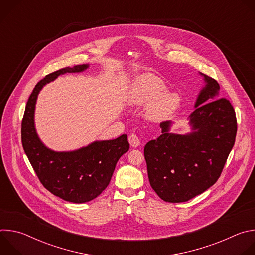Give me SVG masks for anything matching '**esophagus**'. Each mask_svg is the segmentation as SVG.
Instances as JSON below:
<instances>
[{"instance_id":"esophagus-1","label":"esophagus","mask_w":255,"mask_h":255,"mask_svg":"<svg viewBox=\"0 0 255 255\" xmlns=\"http://www.w3.org/2000/svg\"><path fill=\"white\" fill-rule=\"evenodd\" d=\"M129 143L132 147H138L140 145V139L136 134H131L128 138Z\"/></svg>"}]
</instances>
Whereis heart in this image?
Listing matches in <instances>:
<instances>
[{"instance_id":"obj_1","label":"heart","mask_w":255,"mask_h":255,"mask_svg":"<svg viewBox=\"0 0 255 255\" xmlns=\"http://www.w3.org/2000/svg\"><path fill=\"white\" fill-rule=\"evenodd\" d=\"M164 89L165 85L160 78L151 74L143 75L134 83L129 100L136 105L151 101L147 107V116L153 121H164L173 114L179 102L177 94L161 93Z\"/></svg>"}]
</instances>
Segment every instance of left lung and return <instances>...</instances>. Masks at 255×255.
<instances>
[{"instance_id": "left-lung-1", "label": "left lung", "mask_w": 255, "mask_h": 255, "mask_svg": "<svg viewBox=\"0 0 255 255\" xmlns=\"http://www.w3.org/2000/svg\"><path fill=\"white\" fill-rule=\"evenodd\" d=\"M203 76L207 84L190 116L194 131L169 133L171 123L164 121L161 135L144 147L150 186L164 202H187L212 187L235 143L234 108L229 100L218 96V82Z\"/></svg>"}]
</instances>
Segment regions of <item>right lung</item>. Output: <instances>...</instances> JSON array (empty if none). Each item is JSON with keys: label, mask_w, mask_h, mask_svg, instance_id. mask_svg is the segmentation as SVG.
<instances>
[{"label": "right lung", "mask_w": 255, "mask_h": 255, "mask_svg": "<svg viewBox=\"0 0 255 255\" xmlns=\"http://www.w3.org/2000/svg\"><path fill=\"white\" fill-rule=\"evenodd\" d=\"M88 66L64 67L38 82L28 99L21 124L23 148L40 183L54 196L77 204L94 200L108 187L117 161L129 150L127 135L96 141L76 151L55 152L46 148L36 134L34 110L43 86L65 72H80Z\"/></svg>", "instance_id": "add662e5"}]
</instances>
